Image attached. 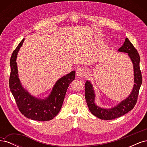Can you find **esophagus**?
<instances>
[{
	"label": "esophagus",
	"instance_id": "1",
	"mask_svg": "<svg viewBox=\"0 0 147 147\" xmlns=\"http://www.w3.org/2000/svg\"><path fill=\"white\" fill-rule=\"evenodd\" d=\"M76 75L78 77H84L86 75V69L83 67H79L76 70Z\"/></svg>",
	"mask_w": 147,
	"mask_h": 147
}]
</instances>
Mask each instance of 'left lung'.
<instances>
[{
    "label": "left lung",
    "mask_w": 147,
    "mask_h": 147,
    "mask_svg": "<svg viewBox=\"0 0 147 147\" xmlns=\"http://www.w3.org/2000/svg\"><path fill=\"white\" fill-rule=\"evenodd\" d=\"M118 51L128 53V55L130 57L133 65H134L135 84L131 94L127 99L122 101L117 106L110 109L100 108L95 104V94L92 84L88 81H87L84 84L85 99L88 108L92 115L101 119H113L121 117L131 111L137 103L139 90L142 83L139 53L127 38H125V42H124L123 46L119 48Z\"/></svg>",
    "instance_id": "obj_1"
}]
</instances>
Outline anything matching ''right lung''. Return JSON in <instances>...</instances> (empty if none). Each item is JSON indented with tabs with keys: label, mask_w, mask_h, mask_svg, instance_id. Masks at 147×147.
Wrapping results in <instances>:
<instances>
[{
	"label": "right lung",
	"mask_w": 147,
	"mask_h": 147,
	"mask_svg": "<svg viewBox=\"0 0 147 147\" xmlns=\"http://www.w3.org/2000/svg\"><path fill=\"white\" fill-rule=\"evenodd\" d=\"M24 38L13 51L10 58L9 86L21 113L28 118L36 121H49L59 112L63 105L67 90L75 79V72L72 71L57 81L51 94L46 99H38L30 95L22 87L18 75L16 59L18 53Z\"/></svg>",
	"instance_id": "1"
}]
</instances>
